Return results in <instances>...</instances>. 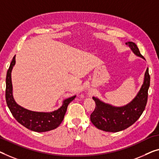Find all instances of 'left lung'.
Instances as JSON below:
<instances>
[{
  "instance_id": "8db88e82",
  "label": "left lung",
  "mask_w": 159,
  "mask_h": 159,
  "mask_svg": "<svg viewBox=\"0 0 159 159\" xmlns=\"http://www.w3.org/2000/svg\"><path fill=\"white\" fill-rule=\"evenodd\" d=\"M137 56L144 58L136 44L133 42L125 43ZM150 86V75L147 68L144 75L143 84L136 96L127 105L116 107L105 103L96 97L93 99L96 103L91 121L97 129L107 132H118L126 129L139 119L145 110L148 99V91Z\"/></svg>"
}]
</instances>
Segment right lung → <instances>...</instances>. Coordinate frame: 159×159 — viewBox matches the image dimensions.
Listing matches in <instances>:
<instances>
[{
  "label": "right lung",
  "mask_w": 159,
  "mask_h": 159,
  "mask_svg": "<svg viewBox=\"0 0 159 159\" xmlns=\"http://www.w3.org/2000/svg\"><path fill=\"white\" fill-rule=\"evenodd\" d=\"M16 63V56L13 58L7 71L6 100L10 111L18 123L28 129L35 132H46L55 129L63 121L67 107L75 96L65 99L63 105L58 110L50 113L35 112L21 107L14 100L11 81V71Z\"/></svg>",
  "instance_id": "1"
}]
</instances>
